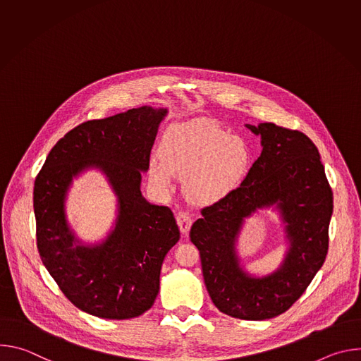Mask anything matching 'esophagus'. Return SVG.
<instances>
[{"instance_id":"obj_1","label":"esophagus","mask_w":361,"mask_h":361,"mask_svg":"<svg viewBox=\"0 0 361 361\" xmlns=\"http://www.w3.org/2000/svg\"><path fill=\"white\" fill-rule=\"evenodd\" d=\"M176 219H177V224H178V227H180V231H181L183 234H187V233L190 231L191 224H192L191 216H190L187 212H178L177 216H176Z\"/></svg>"}]
</instances>
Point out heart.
<instances>
[{
    "instance_id": "1",
    "label": "heart",
    "mask_w": 361,
    "mask_h": 361,
    "mask_svg": "<svg viewBox=\"0 0 361 361\" xmlns=\"http://www.w3.org/2000/svg\"><path fill=\"white\" fill-rule=\"evenodd\" d=\"M250 163L251 152L241 137L209 124H183L166 131L160 157L149 159L148 177L159 190L169 191L174 174H185L188 197L212 204L240 185Z\"/></svg>"
}]
</instances>
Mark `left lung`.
Returning <instances> with one entry per match:
<instances>
[{
	"label": "left lung",
	"mask_w": 361,
	"mask_h": 361,
	"mask_svg": "<svg viewBox=\"0 0 361 361\" xmlns=\"http://www.w3.org/2000/svg\"><path fill=\"white\" fill-rule=\"evenodd\" d=\"M262 137L263 151L230 194L201 210L190 240L200 251L205 287L219 310L241 320H267L300 298L322 269L329 250L333 191L314 142L273 123L245 124ZM274 207L285 223V262L263 278L239 266L235 243L243 220Z\"/></svg>",
	"instance_id": "left-lung-1"
}]
</instances>
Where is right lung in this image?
Returning <instances> with one entry per match:
<instances>
[{
    "mask_svg": "<svg viewBox=\"0 0 361 361\" xmlns=\"http://www.w3.org/2000/svg\"><path fill=\"white\" fill-rule=\"evenodd\" d=\"M167 109L140 107L91 120L68 131L49 151L34 183L41 262L80 310L110 320L145 313L160 290L164 257L180 240L173 212L148 202L140 190ZM88 168L108 177L118 219L106 240L84 246L65 216L72 178Z\"/></svg>",
    "mask_w": 361,
    "mask_h": 361,
    "instance_id": "add662e5",
    "label": "right lung"
}]
</instances>
